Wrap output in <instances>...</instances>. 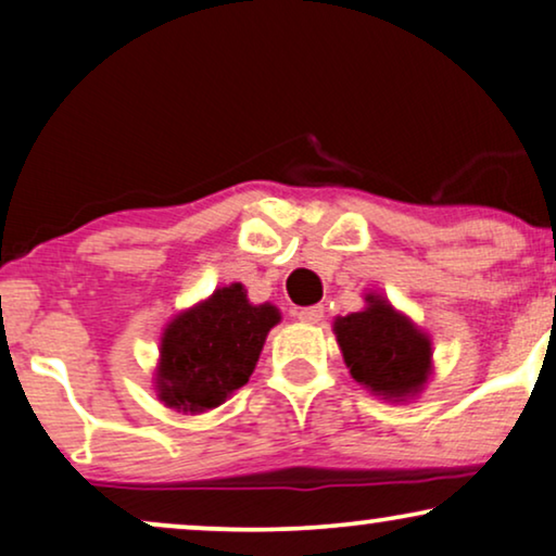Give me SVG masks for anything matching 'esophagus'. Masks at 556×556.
Returning <instances> with one entry per match:
<instances>
[{
	"mask_svg": "<svg viewBox=\"0 0 556 556\" xmlns=\"http://www.w3.org/2000/svg\"><path fill=\"white\" fill-rule=\"evenodd\" d=\"M323 315H325V307L323 305H313V307H302L300 313H298V317L302 323H309V325H315V323H320L323 320Z\"/></svg>",
	"mask_w": 556,
	"mask_h": 556,
	"instance_id": "obj_1",
	"label": "esophagus"
}]
</instances>
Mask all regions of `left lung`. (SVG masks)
I'll return each instance as SVG.
<instances>
[{"mask_svg": "<svg viewBox=\"0 0 556 556\" xmlns=\"http://www.w3.org/2000/svg\"><path fill=\"white\" fill-rule=\"evenodd\" d=\"M364 300V309L332 323L348 371L387 402L417 399L434 371L432 338L383 294L368 292Z\"/></svg>", "mask_w": 556, "mask_h": 556, "instance_id": "obj_1", "label": "left lung"}]
</instances>
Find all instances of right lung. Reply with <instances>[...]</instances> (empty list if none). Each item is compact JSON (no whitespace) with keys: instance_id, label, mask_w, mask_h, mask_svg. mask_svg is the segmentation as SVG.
I'll list each match as a JSON object with an SVG mask.
<instances>
[{"instance_id":"1","label":"right lung","mask_w":556,"mask_h":556,"mask_svg":"<svg viewBox=\"0 0 556 556\" xmlns=\"http://www.w3.org/2000/svg\"><path fill=\"white\" fill-rule=\"evenodd\" d=\"M279 320L282 313L271 302H249L241 282L218 287L177 313L160 338L157 399L185 414L216 409L254 374L264 340Z\"/></svg>"}]
</instances>
